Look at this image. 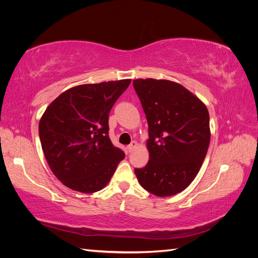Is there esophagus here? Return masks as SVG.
Segmentation results:
<instances>
[{"label":"esophagus","instance_id":"1","mask_svg":"<svg viewBox=\"0 0 258 258\" xmlns=\"http://www.w3.org/2000/svg\"><path fill=\"white\" fill-rule=\"evenodd\" d=\"M138 146V143L136 142V141H132L128 146H127V148H128V151L129 152H132V151H134L135 150V148Z\"/></svg>","mask_w":258,"mask_h":258}]
</instances>
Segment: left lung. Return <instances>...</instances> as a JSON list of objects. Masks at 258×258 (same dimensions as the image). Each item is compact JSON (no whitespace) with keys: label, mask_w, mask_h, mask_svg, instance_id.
Wrapping results in <instances>:
<instances>
[{"label":"left lung","mask_w":258,"mask_h":258,"mask_svg":"<svg viewBox=\"0 0 258 258\" xmlns=\"http://www.w3.org/2000/svg\"><path fill=\"white\" fill-rule=\"evenodd\" d=\"M148 123L150 160L135 173L143 188L157 197L183 191L202 166L210 144L206 104L181 84L168 80H135Z\"/></svg>","instance_id":"left-lung-1"}]
</instances>
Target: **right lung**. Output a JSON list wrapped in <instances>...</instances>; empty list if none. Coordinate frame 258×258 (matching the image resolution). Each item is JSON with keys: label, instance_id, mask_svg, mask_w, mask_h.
I'll use <instances>...</instances> for the list:
<instances>
[{"label": "right lung", "instance_id": "add662e5", "mask_svg": "<svg viewBox=\"0 0 258 258\" xmlns=\"http://www.w3.org/2000/svg\"><path fill=\"white\" fill-rule=\"evenodd\" d=\"M131 80L84 84L62 92L38 123L45 158L69 188L101 190L124 158L108 137V113Z\"/></svg>", "mask_w": 258, "mask_h": 258}]
</instances>
